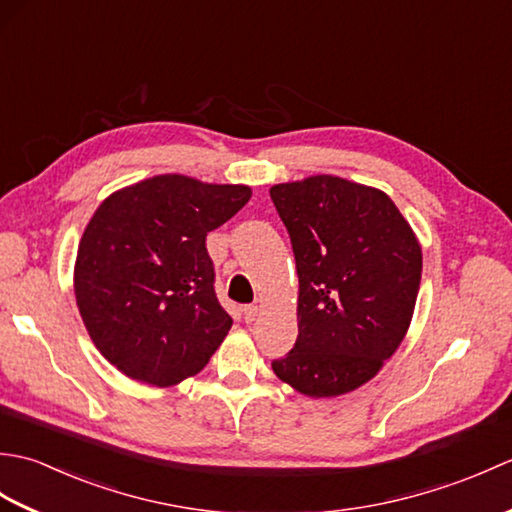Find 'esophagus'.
<instances>
[{
	"instance_id": "1",
	"label": "esophagus",
	"mask_w": 512,
	"mask_h": 512,
	"mask_svg": "<svg viewBox=\"0 0 512 512\" xmlns=\"http://www.w3.org/2000/svg\"><path fill=\"white\" fill-rule=\"evenodd\" d=\"M244 321L246 323H253L255 321V317H257V312H259V308L257 306H244Z\"/></svg>"
}]
</instances>
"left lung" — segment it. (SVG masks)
I'll return each mask as SVG.
<instances>
[{
	"label": "left lung",
	"instance_id": "1",
	"mask_svg": "<svg viewBox=\"0 0 512 512\" xmlns=\"http://www.w3.org/2000/svg\"><path fill=\"white\" fill-rule=\"evenodd\" d=\"M299 275V336L275 374L310 398L361 387L398 350L416 306L422 250L383 191L336 176L270 189Z\"/></svg>",
	"mask_w": 512,
	"mask_h": 512
}]
</instances>
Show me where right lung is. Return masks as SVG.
Here are the masks:
<instances>
[{
  "label": "right lung",
  "instance_id": "obj_1",
  "mask_svg": "<svg viewBox=\"0 0 512 512\" xmlns=\"http://www.w3.org/2000/svg\"><path fill=\"white\" fill-rule=\"evenodd\" d=\"M250 200L244 184L156 176L110 195L81 237L74 295L94 345L129 378L176 385L233 325L206 235Z\"/></svg>",
  "mask_w": 512,
  "mask_h": 512
}]
</instances>
